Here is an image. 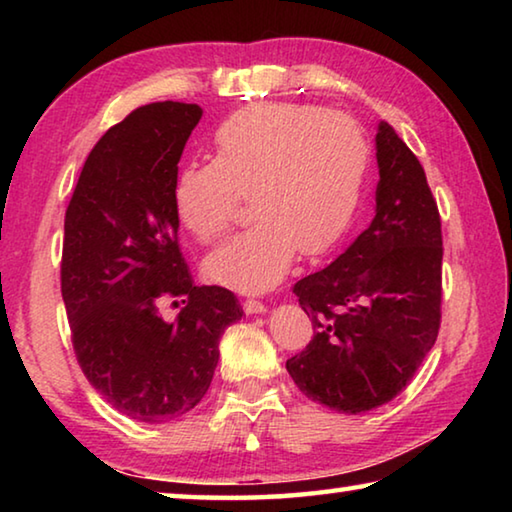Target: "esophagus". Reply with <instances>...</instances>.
I'll return each instance as SVG.
<instances>
[{
	"label": "esophagus",
	"mask_w": 512,
	"mask_h": 512,
	"mask_svg": "<svg viewBox=\"0 0 512 512\" xmlns=\"http://www.w3.org/2000/svg\"><path fill=\"white\" fill-rule=\"evenodd\" d=\"M244 311H246L248 316H257V314H264L266 305H264V302L255 300V298H248V300L244 302Z\"/></svg>",
	"instance_id": "34e87169"
}]
</instances>
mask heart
<instances>
[{"label": "heart", "mask_w": 512, "mask_h": 512, "mask_svg": "<svg viewBox=\"0 0 512 512\" xmlns=\"http://www.w3.org/2000/svg\"><path fill=\"white\" fill-rule=\"evenodd\" d=\"M214 162L187 164L173 183V212L203 244L219 239L248 194L253 223L205 259L210 280L266 291L287 273L298 248L318 257L348 232L370 149L341 112L259 103L235 112L212 137Z\"/></svg>", "instance_id": "heart-1"}]
</instances>
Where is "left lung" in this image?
Here are the masks:
<instances>
[{
    "label": "left lung",
    "instance_id": "8db88e82",
    "mask_svg": "<svg viewBox=\"0 0 512 512\" xmlns=\"http://www.w3.org/2000/svg\"><path fill=\"white\" fill-rule=\"evenodd\" d=\"M375 219L293 293L314 339L287 370L309 400L359 415L391 402L433 348L443 298L440 214L422 164L388 121L375 135Z\"/></svg>",
    "mask_w": 512,
    "mask_h": 512
}]
</instances>
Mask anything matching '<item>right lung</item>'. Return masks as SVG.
I'll return each mask as SVG.
<instances>
[{
  "label": "right lung",
  "mask_w": 512,
  "mask_h": 512,
  "mask_svg": "<svg viewBox=\"0 0 512 512\" xmlns=\"http://www.w3.org/2000/svg\"><path fill=\"white\" fill-rule=\"evenodd\" d=\"M196 103L137 108L90 151L65 212L60 291L83 375L128 418L176 420L203 400L235 293L196 287L178 246L173 183ZM185 297L176 321L159 305Z\"/></svg>",
  "instance_id": "1"
}]
</instances>
